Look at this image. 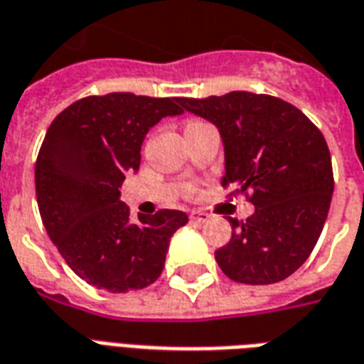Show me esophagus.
I'll list each match as a JSON object with an SVG mask.
<instances>
[{
    "label": "esophagus",
    "mask_w": 364,
    "mask_h": 364,
    "mask_svg": "<svg viewBox=\"0 0 364 364\" xmlns=\"http://www.w3.org/2000/svg\"><path fill=\"white\" fill-rule=\"evenodd\" d=\"M190 218L193 222H199V224H203V222H207L210 216H208L207 213H203V210H193V213L190 214Z\"/></svg>",
    "instance_id": "34e87169"
}]
</instances>
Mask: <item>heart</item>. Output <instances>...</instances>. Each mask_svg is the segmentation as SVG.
<instances>
[{
  "instance_id": "obj_1",
  "label": "heart",
  "mask_w": 364,
  "mask_h": 364,
  "mask_svg": "<svg viewBox=\"0 0 364 364\" xmlns=\"http://www.w3.org/2000/svg\"><path fill=\"white\" fill-rule=\"evenodd\" d=\"M190 123H191V121H190Z\"/></svg>"
}]
</instances>
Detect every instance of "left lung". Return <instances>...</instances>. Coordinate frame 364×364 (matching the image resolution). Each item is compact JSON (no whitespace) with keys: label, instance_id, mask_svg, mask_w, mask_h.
<instances>
[{"label":"left lung","instance_id":"left-lung-1","mask_svg":"<svg viewBox=\"0 0 364 364\" xmlns=\"http://www.w3.org/2000/svg\"><path fill=\"white\" fill-rule=\"evenodd\" d=\"M180 106L218 127L230 196H245L255 214L228 218L232 239L214 252L232 281L272 284L311 255L331 207L334 176L323 132L292 104L269 95L232 91L178 98Z\"/></svg>","mask_w":364,"mask_h":364}]
</instances>
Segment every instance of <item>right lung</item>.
<instances>
[{
    "label": "right lung",
    "mask_w": 364,
    "mask_h": 364,
    "mask_svg": "<svg viewBox=\"0 0 364 364\" xmlns=\"http://www.w3.org/2000/svg\"><path fill=\"white\" fill-rule=\"evenodd\" d=\"M184 112L178 98L109 92L85 97L56 115L36 161L43 226L77 277L108 292L148 287L161 275L182 210L138 214L119 199L125 174L140 167L148 131Z\"/></svg>",
    "instance_id": "obj_1"
}]
</instances>
